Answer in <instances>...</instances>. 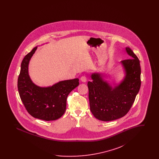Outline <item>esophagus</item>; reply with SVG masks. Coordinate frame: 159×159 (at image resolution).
Segmentation results:
<instances>
[{"label":"esophagus","mask_w":159,"mask_h":159,"mask_svg":"<svg viewBox=\"0 0 159 159\" xmlns=\"http://www.w3.org/2000/svg\"><path fill=\"white\" fill-rule=\"evenodd\" d=\"M80 80H81L82 82H86L87 81V78H86V76H82V77H80Z\"/></svg>","instance_id":"esophagus-1"}]
</instances>
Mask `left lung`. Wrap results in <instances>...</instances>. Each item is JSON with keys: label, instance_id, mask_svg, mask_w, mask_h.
Returning a JSON list of instances; mask_svg holds the SVG:
<instances>
[{"label": "left lung", "instance_id": "obj_1", "mask_svg": "<svg viewBox=\"0 0 159 159\" xmlns=\"http://www.w3.org/2000/svg\"><path fill=\"white\" fill-rule=\"evenodd\" d=\"M125 50L130 58L120 62L125 73L120 83L113 87L104 79L106 75L99 73H92V80L88 82L90 110L99 120L111 121L125 116L139 91L140 62L130 48Z\"/></svg>", "mask_w": 159, "mask_h": 159}]
</instances>
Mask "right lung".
<instances>
[{
  "label": "right lung",
  "instance_id": "1",
  "mask_svg": "<svg viewBox=\"0 0 159 159\" xmlns=\"http://www.w3.org/2000/svg\"><path fill=\"white\" fill-rule=\"evenodd\" d=\"M38 46L25 56L18 79V89L28 113L46 121L55 120L64 114L68 94L79 85V79L60 81L52 86L40 87L33 82L29 74V64Z\"/></svg>",
  "mask_w": 159,
  "mask_h": 159
}]
</instances>
